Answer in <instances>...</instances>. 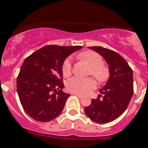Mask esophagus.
I'll return each mask as SVG.
<instances>
[{
	"mask_svg": "<svg viewBox=\"0 0 148 148\" xmlns=\"http://www.w3.org/2000/svg\"><path fill=\"white\" fill-rule=\"evenodd\" d=\"M72 94H73V95H74V96H76V97H77L78 98H80H80H82V97H83V96H82V95H80V94H77V93H72Z\"/></svg>",
	"mask_w": 148,
	"mask_h": 148,
	"instance_id": "1",
	"label": "esophagus"
}]
</instances>
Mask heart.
<instances>
[{"instance_id": "heart-1", "label": "heart", "mask_w": 148, "mask_h": 148, "mask_svg": "<svg viewBox=\"0 0 148 148\" xmlns=\"http://www.w3.org/2000/svg\"><path fill=\"white\" fill-rule=\"evenodd\" d=\"M82 61L88 64L90 68V74H91L99 82H105L109 77V71L107 67L103 65V58L97 52L93 51H86L79 55ZM72 71L71 61L70 58L64 62L62 65V73L64 77L70 76ZM97 84L93 78L73 77L66 84V87L71 93L84 95L89 93L96 88Z\"/></svg>"}]
</instances>
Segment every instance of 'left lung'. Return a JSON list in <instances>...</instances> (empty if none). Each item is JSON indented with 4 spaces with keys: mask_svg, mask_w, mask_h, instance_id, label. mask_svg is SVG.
Segmentation results:
<instances>
[{
    "mask_svg": "<svg viewBox=\"0 0 148 148\" xmlns=\"http://www.w3.org/2000/svg\"><path fill=\"white\" fill-rule=\"evenodd\" d=\"M103 56L109 66V77L97 99L85 107V113L93 122L105 124L112 122L128 107L133 93V71L117 52L100 46L89 47ZM102 96L103 98L99 100Z\"/></svg>",
    "mask_w": 148,
    "mask_h": 148,
    "instance_id": "left-lung-1",
    "label": "left lung"
}]
</instances>
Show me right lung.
<instances>
[{
  "instance_id": "right-lung-1",
  "label": "right lung",
  "mask_w": 148,
  "mask_h": 148,
  "mask_svg": "<svg viewBox=\"0 0 148 148\" xmlns=\"http://www.w3.org/2000/svg\"><path fill=\"white\" fill-rule=\"evenodd\" d=\"M82 46L45 45L24 60L16 80L23 108L39 122H49L63 110L70 94L62 89V65Z\"/></svg>"
}]
</instances>
